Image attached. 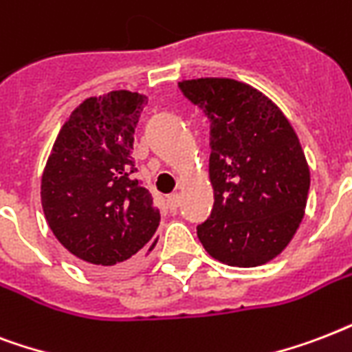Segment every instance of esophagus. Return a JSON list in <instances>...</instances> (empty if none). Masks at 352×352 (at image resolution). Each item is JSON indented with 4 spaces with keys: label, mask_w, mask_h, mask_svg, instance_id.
I'll return each instance as SVG.
<instances>
[{
    "label": "esophagus",
    "mask_w": 352,
    "mask_h": 352,
    "mask_svg": "<svg viewBox=\"0 0 352 352\" xmlns=\"http://www.w3.org/2000/svg\"><path fill=\"white\" fill-rule=\"evenodd\" d=\"M165 206H167V209L168 211H176V209H178V206H179V195L178 192H173V195H168V196H165Z\"/></svg>",
    "instance_id": "obj_1"
}]
</instances>
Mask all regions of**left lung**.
<instances>
[{
  "instance_id": "left-lung-1",
  "label": "left lung",
  "mask_w": 352,
  "mask_h": 352,
  "mask_svg": "<svg viewBox=\"0 0 352 352\" xmlns=\"http://www.w3.org/2000/svg\"><path fill=\"white\" fill-rule=\"evenodd\" d=\"M211 122V217L196 228L220 263L253 268L275 258L305 217L310 170L298 133L258 89L233 78L178 82Z\"/></svg>"
}]
</instances>
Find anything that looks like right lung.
<instances>
[{"label": "right lung", "mask_w": 352, "mask_h": 352, "mask_svg": "<svg viewBox=\"0 0 352 352\" xmlns=\"http://www.w3.org/2000/svg\"><path fill=\"white\" fill-rule=\"evenodd\" d=\"M146 97H89L60 128L42 174V207L58 242L91 272H126L156 246L160 211L133 179V132Z\"/></svg>", "instance_id": "right-lung-1"}]
</instances>
